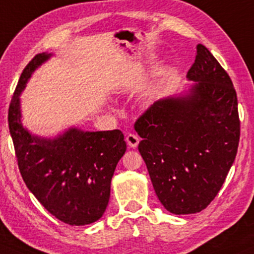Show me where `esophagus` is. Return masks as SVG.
<instances>
[{"label": "esophagus", "mask_w": 254, "mask_h": 254, "mask_svg": "<svg viewBox=\"0 0 254 254\" xmlns=\"http://www.w3.org/2000/svg\"><path fill=\"white\" fill-rule=\"evenodd\" d=\"M126 142L128 146H130V148H137L138 143H139V138L135 134H133V133H128L126 135Z\"/></svg>", "instance_id": "obj_1"}]
</instances>
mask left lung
<instances>
[{
    "instance_id": "8db88e82",
    "label": "left lung",
    "mask_w": 254,
    "mask_h": 254,
    "mask_svg": "<svg viewBox=\"0 0 254 254\" xmlns=\"http://www.w3.org/2000/svg\"><path fill=\"white\" fill-rule=\"evenodd\" d=\"M187 90L155 101L134 125L138 150L166 210L199 213L220 190L240 140L237 95L204 45L197 46Z\"/></svg>"
}]
</instances>
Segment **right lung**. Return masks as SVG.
<instances>
[{
  "instance_id": "add662e5",
  "label": "right lung",
  "mask_w": 254,
  "mask_h": 254,
  "mask_svg": "<svg viewBox=\"0 0 254 254\" xmlns=\"http://www.w3.org/2000/svg\"><path fill=\"white\" fill-rule=\"evenodd\" d=\"M51 56L36 55L23 70L8 110L9 132L30 192L55 218L82 226L105 213L112 176L127 146L120 129L89 132L70 127L57 137L45 138L23 126L20 94L31 74Z\"/></svg>"
}]
</instances>
